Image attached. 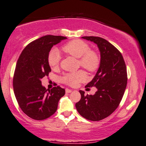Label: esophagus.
Segmentation results:
<instances>
[{
	"instance_id": "1",
	"label": "esophagus",
	"mask_w": 146,
	"mask_h": 146,
	"mask_svg": "<svg viewBox=\"0 0 146 146\" xmlns=\"http://www.w3.org/2000/svg\"><path fill=\"white\" fill-rule=\"evenodd\" d=\"M65 92H66V93H70L72 92V90L71 89H65Z\"/></svg>"
}]
</instances>
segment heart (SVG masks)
<instances>
[{
  "instance_id": "b5f03b06",
  "label": "heart",
  "mask_w": 146,
  "mask_h": 146,
  "mask_svg": "<svg viewBox=\"0 0 146 146\" xmlns=\"http://www.w3.org/2000/svg\"><path fill=\"white\" fill-rule=\"evenodd\" d=\"M61 50L66 54L78 58L79 65L90 72L96 71L99 66L100 59L98 55L94 50H89L87 44L81 40L71 41L62 46ZM60 53L56 49H53L48 53V61L51 68H57L60 63ZM86 74L83 71L65 74L61 77V81L69 86L77 85L85 81Z\"/></svg>"
}]
</instances>
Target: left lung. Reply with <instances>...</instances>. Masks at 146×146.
<instances>
[{
	"label": "left lung",
	"mask_w": 146,
	"mask_h": 146,
	"mask_svg": "<svg viewBox=\"0 0 146 146\" xmlns=\"http://www.w3.org/2000/svg\"><path fill=\"white\" fill-rule=\"evenodd\" d=\"M97 45L100 52V63L97 73L86 88L96 87L94 95H85L75 104L79 113L91 121H99L110 116L120 104L127 85V71L124 58L118 49L105 39L84 36Z\"/></svg>",
	"instance_id": "obj_1"
}]
</instances>
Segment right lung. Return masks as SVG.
Listing matches in <instances>:
<instances>
[{
    "label": "right lung",
    "mask_w": 146,
    "mask_h": 146,
    "mask_svg": "<svg viewBox=\"0 0 146 146\" xmlns=\"http://www.w3.org/2000/svg\"><path fill=\"white\" fill-rule=\"evenodd\" d=\"M66 37L43 36L30 43L18 59L13 77V88L16 100L22 111L34 120H42L56 112L64 89L57 86L51 90L42 85L41 79L48 76L51 68L48 56L54 45Z\"/></svg>",
    "instance_id": "1"
}]
</instances>
